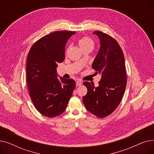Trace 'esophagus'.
<instances>
[{
	"label": "esophagus",
	"instance_id": "1",
	"mask_svg": "<svg viewBox=\"0 0 154 154\" xmlns=\"http://www.w3.org/2000/svg\"><path fill=\"white\" fill-rule=\"evenodd\" d=\"M81 84H82L81 81H80V80H77V81H76V86H80V85H81Z\"/></svg>",
	"mask_w": 154,
	"mask_h": 154
}]
</instances>
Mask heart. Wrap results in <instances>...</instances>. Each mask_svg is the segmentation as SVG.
I'll return each instance as SVG.
<instances>
[{"instance_id": "b5f03b06", "label": "heart", "mask_w": 154, "mask_h": 154, "mask_svg": "<svg viewBox=\"0 0 154 154\" xmlns=\"http://www.w3.org/2000/svg\"><path fill=\"white\" fill-rule=\"evenodd\" d=\"M79 47L82 48V51L85 50L86 48H93L94 45V43L93 40L88 37H83L81 38H80L79 40ZM70 48V47L68 48L67 51L69 50V48Z\"/></svg>"}]
</instances>
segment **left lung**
Wrapping results in <instances>:
<instances>
[{
    "label": "left lung",
    "mask_w": 154,
    "mask_h": 154,
    "mask_svg": "<svg viewBox=\"0 0 154 154\" xmlns=\"http://www.w3.org/2000/svg\"><path fill=\"white\" fill-rule=\"evenodd\" d=\"M93 34L100 39V46L92 67L96 74H101V79L97 87L94 83L84 82L87 93L83 97V102L88 112L103 118L117 109L125 92L127 84L125 58L116 39L100 31H95Z\"/></svg>",
    "instance_id": "8db88e82"
}]
</instances>
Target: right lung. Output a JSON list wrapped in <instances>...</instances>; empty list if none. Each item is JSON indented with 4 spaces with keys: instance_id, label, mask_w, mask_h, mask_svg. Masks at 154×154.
Wrapping results in <instances>:
<instances>
[{
    "instance_id": "right-lung-1",
    "label": "right lung",
    "mask_w": 154,
    "mask_h": 154,
    "mask_svg": "<svg viewBox=\"0 0 154 154\" xmlns=\"http://www.w3.org/2000/svg\"><path fill=\"white\" fill-rule=\"evenodd\" d=\"M75 32L55 31L38 40L27 59V82L30 98L40 114L59 116L66 110L75 87L72 79L57 78V63L65 59L68 39Z\"/></svg>"
}]
</instances>
